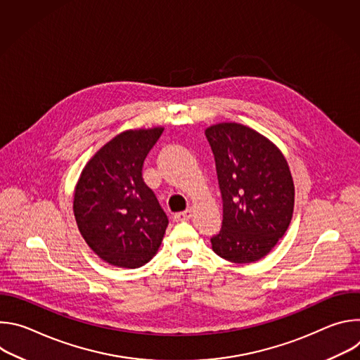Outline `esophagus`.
Listing matches in <instances>:
<instances>
[{"label": "esophagus", "instance_id": "obj_1", "mask_svg": "<svg viewBox=\"0 0 360 360\" xmlns=\"http://www.w3.org/2000/svg\"><path fill=\"white\" fill-rule=\"evenodd\" d=\"M191 217H192V210L189 208V210H186V211H184V212L175 214V215H174V219H175L176 222H182V221H188Z\"/></svg>", "mask_w": 360, "mask_h": 360}]
</instances>
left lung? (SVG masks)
I'll return each mask as SVG.
<instances>
[{
  "label": "left lung",
  "instance_id": "left-lung-1",
  "mask_svg": "<svg viewBox=\"0 0 360 360\" xmlns=\"http://www.w3.org/2000/svg\"><path fill=\"white\" fill-rule=\"evenodd\" d=\"M224 200V221L212 250L233 264L256 262L285 235L295 207V185L282 150L238 122L205 129Z\"/></svg>",
  "mask_w": 360,
  "mask_h": 360
}]
</instances>
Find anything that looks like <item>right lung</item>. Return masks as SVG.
I'll list each match as a JSON object with an SVG mask.
<instances>
[{
	"mask_svg": "<svg viewBox=\"0 0 360 360\" xmlns=\"http://www.w3.org/2000/svg\"><path fill=\"white\" fill-rule=\"evenodd\" d=\"M164 127L128 129L102 145L74 189V217L86 245L117 268L135 269L158 252L168 218L142 178Z\"/></svg>",
	"mask_w": 360,
	"mask_h": 360,
	"instance_id": "right-lung-1",
	"label": "right lung"
}]
</instances>
